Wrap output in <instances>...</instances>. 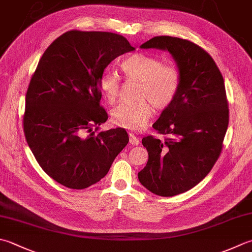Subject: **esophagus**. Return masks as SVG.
<instances>
[{
  "instance_id": "1",
  "label": "esophagus",
  "mask_w": 252,
  "mask_h": 252,
  "mask_svg": "<svg viewBox=\"0 0 252 252\" xmlns=\"http://www.w3.org/2000/svg\"><path fill=\"white\" fill-rule=\"evenodd\" d=\"M129 137H130V140H129L130 144H132V145L139 144V139H137V137L134 134H133V133H129Z\"/></svg>"
}]
</instances>
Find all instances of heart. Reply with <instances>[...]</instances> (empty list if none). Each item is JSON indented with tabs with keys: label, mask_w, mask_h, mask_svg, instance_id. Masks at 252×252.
Returning a JSON list of instances; mask_svg holds the SVG:
<instances>
[{
	"label": "heart",
	"mask_w": 252,
	"mask_h": 252,
	"mask_svg": "<svg viewBox=\"0 0 252 252\" xmlns=\"http://www.w3.org/2000/svg\"><path fill=\"white\" fill-rule=\"evenodd\" d=\"M126 80L140 82L139 98L135 103H121L111 113L112 122L127 130H141L151 119L153 105L165 109L175 101L181 86V72L175 63H162L153 54L137 52L121 63ZM99 90L108 101L115 102L120 94V78L116 73L106 71L99 78ZM148 100L146 101V99Z\"/></svg>",
	"instance_id": "heart-1"
}]
</instances>
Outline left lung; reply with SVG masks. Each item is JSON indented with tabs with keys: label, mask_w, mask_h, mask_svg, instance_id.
Listing matches in <instances>:
<instances>
[{
	"label": "left lung",
	"mask_w": 252,
	"mask_h": 252,
	"mask_svg": "<svg viewBox=\"0 0 252 252\" xmlns=\"http://www.w3.org/2000/svg\"><path fill=\"white\" fill-rule=\"evenodd\" d=\"M141 48L167 50L181 72L178 96L153 125L167 137H143L149 160L137 174L152 193L174 196L203 180L220 155L229 120L224 78L210 54L186 39L157 36Z\"/></svg>",
	"instance_id": "left-lung-1"
}]
</instances>
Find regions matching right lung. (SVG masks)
Returning a JSON list of instances; mask_svg holds the SVG:
<instances>
[{
	"instance_id": "1",
	"label": "right lung",
	"mask_w": 252,
	"mask_h": 252,
	"mask_svg": "<svg viewBox=\"0 0 252 252\" xmlns=\"http://www.w3.org/2000/svg\"><path fill=\"white\" fill-rule=\"evenodd\" d=\"M133 50L121 34L71 31L38 63L26 94L25 137L44 172L66 188L81 190L99 181L129 142L122 127L97 130L108 119L100 106L101 74Z\"/></svg>"
}]
</instances>
